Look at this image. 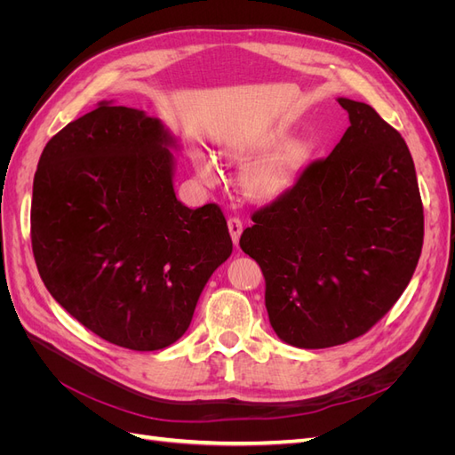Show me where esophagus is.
<instances>
[{
  "instance_id": "obj_1",
  "label": "esophagus",
  "mask_w": 455,
  "mask_h": 455,
  "mask_svg": "<svg viewBox=\"0 0 455 455\" xmlns=\"http://www.w3.org/2000/svg\"><path fill=\"white\" fill-rule=\"evenodd\" d=\"M228 229H229V235H231V241L233 244H239V239H241V233H243V222L239 218H229L228 220Z\"/></svg>"
}]
</instances>
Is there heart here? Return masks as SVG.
Instances as JSON below:
<instances>
[{
	"instance_id": "obj_1",
	"label": "heart",
	"mask_w": 455,
	"mask_h": 455,
	"mask_svg": "<svg viewBox=\"0 0 455 455\" xmlns=\"http://www.w3.org/2000/svg\"><path fill=\"white\" fill-rule=\"evenodd\" d=\"M291 139V129L269 127L252 132L231 136L222 146V156L231 163H249L261 153V156L246 164L241 174V189L251 201L271 203L291 191L299 176L309 167L315 154V146L306 139ZM194 169L204 184L216 186L220 182V169L214 157L206 151H194Z\"/></svg>"
}]
</instances>
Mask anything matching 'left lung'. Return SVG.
<instances>
[{"label":"left lung","mask_w":455,"mask_h":455,"mask_svg":"<svg viewBox=\"0 0 455 455\" xmlns=\"http://www.w3.org/2000/svg\"><path fill=\"white\" fill-rule=\"evenodd\" d=\"M338 102L351 127L332 154L254 212L239 241L266 277L275 334L301 349L368 332L404 292L423 244V204L404 139L371 106Z\"/></svg>","instance_id":"left-lung-1"}]
</instances>
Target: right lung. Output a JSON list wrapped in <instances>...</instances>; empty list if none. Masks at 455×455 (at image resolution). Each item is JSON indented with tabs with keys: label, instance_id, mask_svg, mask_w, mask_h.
<instances>
[{
	"label": "right lung",
	"instance_id": "add662e5",
	"mask_svg": "<svg viewBox=\"0 0 455 455\" xmlns=\"http://www.w3.org/2000/svg\"><path fill=\"white\" fill-rule=\"evenodd\" d=\"M176 148L157 117L102 102L52 136L34 176L32 251L47 291L132 351L180 339L233 251L218 204L176 199Z\"/></svg>",
	"mask_w": 455,
	"mask_h": 455
}]
</instances>
